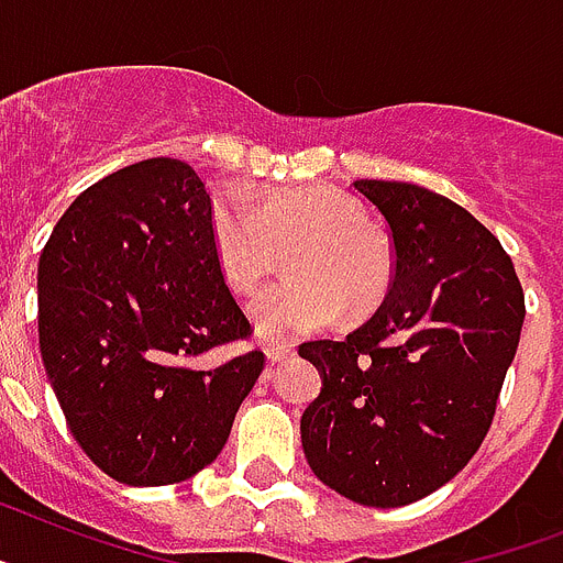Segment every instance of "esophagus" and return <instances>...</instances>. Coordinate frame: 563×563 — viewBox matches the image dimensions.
<instances>
[{
	"label": "esophagus",
	"instance_id": "1",
	"mask_svg": "<svg viewBox=\"0 0 563 563\" xmlns=\"http://www.w3.org/2000/svg\"><path fill=\"white\" fill-rule=\"evenodd\" d=\"M264 354H267L271 362H287L296 356V345H290V342H267Z\"/></svg>",
	"mask_w": 563,
	"mask_h": 563
}]
</instances>
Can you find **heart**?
Here are the masks:
<instances>
[{
	"label": "heart",
	"mask_w": 563,
	"mask_h": 563,
	"mask_svg": "<svg viewBox=\"0 0 563 563\" xmlns=\"http://www.w3.org/2000/svg\"><path fill=\"white\" fill-rule=\"evenodd\" d=\"M209 232L218 271L239 292L258 287L276 264V250L290 247V278L264 287L247 310L267 342L305 336L336 322L374 313L388 296L394 255L388 241L362 221L347 195L322 184L285 187L253 203L239 189H216Z\"/></svg>",
	"instance_id": "b5f03b06"
}]
</instances>
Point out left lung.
<instances>
[{"mask_svg": "<svg viewBox=\"0 0 563 563\" xmlns=\"http://www.w3.org/2000/svg\"><path fill=\"white\" fill-rule=\"evenodd\" d=\"M394 241V278L342 342H305L322 394L301 415L313 475L362 506L415 504L475 457L521 342V282L472 212L402 180H354Z\"/></svg>", "mask_w": 563, "mask_h": 563, "instance_id": "8db88e82", "label": "left lung"}]
</instances>
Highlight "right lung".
Segmentation results:
<instances>
[{
	"label": "right lung",
	"instance_id": "add662e5",
	"mask_svg": "<svg viewBox=\"0 0 563 563\" xmlns=\"http://www.w3.org/2000/svg\"><path fill=\"white\" fill-rule=\"evenodd\" d=\"M40 351L82 452L129 486H169L221 454L264 371L218 271L209 192L148 157L77 195L40 255Z\"/></svg>",
	"mask_w": 563,
	"mask_h": 563
}]
</instances>
